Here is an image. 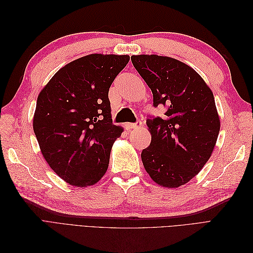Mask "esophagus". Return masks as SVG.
Masks as SVG:
<instances>
[{"label": "esophagus", "mask_w": 253, "mask_h": 253, "mask_svg": "<svg viewBox=\"0 0 253 253\" xmlns=\"http://www.w3.org/2000/svg\"><path fill=\"white\" fill-rule=\"evenodd\" d=\"M139 126H141V121H137V122H135V124H126V129H134V128H137Z\"/></svg>", "instance_id": "1"}]
</instances>
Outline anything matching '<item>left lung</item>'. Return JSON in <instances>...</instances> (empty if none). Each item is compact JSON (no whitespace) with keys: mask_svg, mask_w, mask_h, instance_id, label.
<instances>
[{"mask_svg":"<svg viewBox=\"0 0 253 253\" xmlns=\"http://www.w3.org/2000/svg\"><path fill=\"white\" fill-rule=\"evenodd\" d=\"M153 94V105L167 109L149 117L152 140L141 159L151 178L166 188L185 185L210 158L219 133V118L211 89L193 68L156 55L131 57Z\"/></svg>","mask_w":253,"mask_h":253,"instance_id":"obj_1","label":"left lung"}]
</instances>
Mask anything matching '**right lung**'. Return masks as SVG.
<instances>
[{
    "instance_id": "right-lung-1",
    "label": "right lung",
    "mask_w": 253,
    "mask_h": 253,
    "mask_svg": "<svg viewBox=\"0 0 253 253\" xmlns=\"http://www.w3.org/2000/svg\"><path fill=\"white\" fill-rule=\"evenodd\" d=\"M129 57L93 53L58 71L37 100L34 132L42 155L75 187L95 185L108 170L122 128L113 125L109 89Z\"/></svg>"
}]
</instances>
